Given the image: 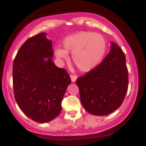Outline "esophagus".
<instances>
[{
	"instance_id": "1",
	"label": "esophagus",
	"mask_w": 146,
	"mask_h": 146,
	"mask_svg": "<svg viewBox=\"0 0 146 146\" xmlns=\"http://www.w3.org/2000/svg\"><path fill=\"white\" fill-rule=\"evenodd\" d=\"M70 77H71V80H72V82H75L76 80H77V76L74 75V74H71Z\"/></svg>"
}]
</instances>
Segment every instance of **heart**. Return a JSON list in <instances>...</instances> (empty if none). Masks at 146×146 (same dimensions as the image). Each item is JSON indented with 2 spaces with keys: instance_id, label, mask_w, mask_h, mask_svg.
<instances>
[{
  "instance_id": "1",
  "label": "heart",
  "mask_w": 146,
  "mask_h": 146,
  "mask_svg": "<svg viewBox=\"0 0 146 146\" xmlns=\"http://www.w3.org/2000/svg\"><path fill=\"white\" fill-rule=\"evenodd\" d=\"M64 48L57 47L55 55L67 60L68 52L72 53V60L77 68L83 72L94 69L102 59L106 52L107 43L100 33L80 31L69 36L64 39Z\"/></svg>"
}]
</instances>
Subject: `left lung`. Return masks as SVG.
I'll list each match as a JSON object with an SVG mask.
<instances>
[{
    "mask_svg": "<svg viewBox=\"0 0 146 146\" xmlns=\"http://www.w3.org/2000/svg\"><path fill=\"white\" fill-rule=\"evenodd\" d=\"M80 101L86 111L94 115H106L123 103L129 84L128 69L123 50L114 42L109 53L92 70L78 77Z\"/></svg>",
    "mask_w": 146,
    "mask_h": 146,
    "instance_id": "8db88e82",
    "label": "left lung"
}]
</instances>
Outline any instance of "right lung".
Listing matches in <instances>:
<instances>
[{"mask_svg":"<svg viewBox=\"0 0 146 146\" xmlns=\"http://www.w3.org/2000/svg\"><path fill=\"white\" fill-rule=\"evenodd\" d=\"M51 40L46 33L28 38L13 63V88L18 106L38 123L52 121L61 111L62 99L71 83L69 74L52 61Z\"/></svg>","mask_w":146,"mask_h":146,"instance_id":"add662e5","label":"right lung"}]
</instances>
